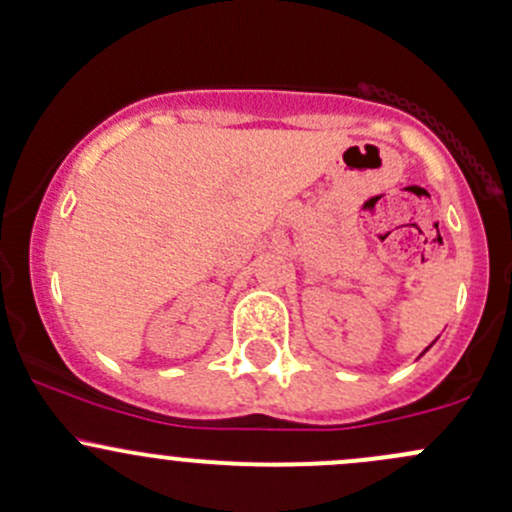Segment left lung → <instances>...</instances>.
<instances>
[{
    "instance_id": "left-lung-1",
    "label": "left lung",
    "mask_w": 512,
    "mask_h": 512,
    "mask_svg": "<svg viewBox=\"0 0 512 512\" xmlns=\"http://www.w3.org/2000/svg\"><path fill=\"white\" fill-rule=\"evenodd\" d=\"M429 348H432V346H429ZM429 348H424V353H427V351H429ZM424 353H422V355H424Z\"/></svg>"
}]
</instances>
